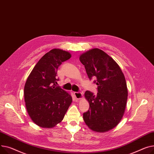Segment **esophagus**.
I'll return each mask as SVG.
<instances>
[{"instance_id":"1","label":"esophagus","mask_w":154,"mask_h":154,"mask_svg":"<svg viewBox=\"0 0 154 154\" xmlns=\"http://www.w3.org/2000/svg\"><path fill=\"white\" fill-rule=\"evenodd\" d=\"M74 95L77 99H79L83 97V93L81 92H75Z\"/></svg>"}]
</instances>
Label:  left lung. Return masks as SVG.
Here are the masks:
<instances>
[{
    "label": "left lung",
    "instance_id": "left-lung-1",
    "mask_svg": "<svg viewBox=\"0 0 154 154\" xmlns=\"http://www.w3.org/2000/svg\"><path fill=\"white\" fill-rule=\"evenodd\" d=\"M79 60L90 80L97 85V93L86 91L89 110L83 113L86 124L96 132L108 131L119 124L128 100L124 75L116 62L103 50L94 48L82 54Z\"/></svg>",
    "mask_w": 154,
    "mask_h": 154
}]
</instances>
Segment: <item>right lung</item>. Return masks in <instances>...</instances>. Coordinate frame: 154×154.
Returning <instances> with one entry per match:
<instances>
[{
    "instance_id": "right-lung-1",
    "label": "right lung",
    "mask_w": 154,
    "mask_h": 154,
    "mask_svg": "<svg viewBox=\"0 0 154 154\" xmlns=\"http://www.w3.org/2000/svg\"><path fill=\"white\" fill-rule=\"evenodd\" d=\"M71 54L60 49L47 53L36 64L26 79L24 98L29 115L34 123L51 128L60 123L72 102L71 96L57 86V71Z\"/></svg>"
}]
</instances>
